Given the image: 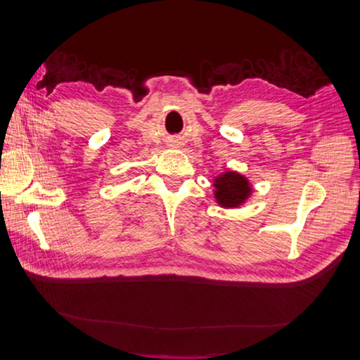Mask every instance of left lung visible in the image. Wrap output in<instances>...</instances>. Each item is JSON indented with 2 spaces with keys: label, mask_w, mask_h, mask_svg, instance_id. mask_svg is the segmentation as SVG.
Instances as JSON below:
<instances>
[{
  "label": "left lung",
  "mask_w": 360,
  "mask_h": 360,
  "mask_svg": "<svg viewBox=\"0 0 360 360\" xmlns=\"http://www.w3.org/2000/svg\"><path fill=\"white\" fill-rule=\"evenodd\" d=\"M215 198L217 202L221 204L223 207H236L248 198L251 193L250 182L246 181L245 176L226 172L215 179Z\"/></svg>",
  "instance_id": "obj_1"
}]
</instances>
